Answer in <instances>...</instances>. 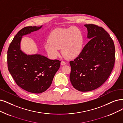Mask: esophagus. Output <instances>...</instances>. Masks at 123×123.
Instances as JSON below:
<instances>
[{"instance_id":"34e87169","label":"esophagus","mask_w":123,"mask_h":123,"mask_svg":"<svg viewBox=\"0 0 123 123\" xmlns=\"http://www.w3.org/2000/svg\"><path fill=\"white\" fill-rule=\"evenodd\" d=\"M61 65H65V64H66V63L64 61H62L61 62Z\"/></svg>"}]
</instances>
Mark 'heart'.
Segmentation results:
<instances>
[{
  "instance_id": "b5f03b06",
  "label": "heart",
  "mask_w": 123,
  "mask_h": 123,
  "mask_svg": "<svg viewBox=\"0 0 123 123\" xmlns=\"http://www.w3.org/2000/svg\"><path fill=\"white\" fill-rule=\"evenodd\" d=\"M44 47L49 57L55 59L60 55V48L63 55L70 59L78 57L84 47L82 32L75 27L57 28L52 30Z\"/></svg>"
}]
</instances>
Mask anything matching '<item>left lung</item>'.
<instances>
[{"mask_svg":"<svg viewBox=\"0 0 123 123\" xmlns=\"http://www.w3.org/2000/svg\"><path fill=\"white\" fill-rule=\"evenodd\" d=\"M90 39L80 55L70 61V80L73 87L81 92L96 89L110 76L114 66L115 48L110 35L101 27L84 25Z\"/></svg>","mask_w":123,"mask_h":123,"instance_id":"left-lung-1","label":"left lung"}]
</instances>
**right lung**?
<instances>
[{
  "instance_id": "add662e5",
  "label": "right lung",
  "mask_w": 123,
  "mask_h": 123,
  "mask_svg": "<svg viewBox=\"0 0 123 123\" xmlns=\"http://www.w3.org/2000/svg\"><path fill=\"white\" fill-rule=\"evenodd\" d=\"M42 27L28 26L20 30L7 51L8 69L16 84L26 91L35 94L43 93L49 87L61 62L58 60H50L40 54L27 55L21 50L23 36Z\"/></svg>"
}]
</instances>
